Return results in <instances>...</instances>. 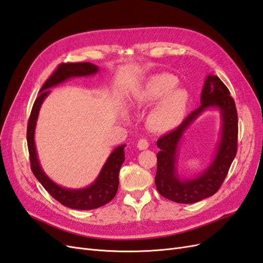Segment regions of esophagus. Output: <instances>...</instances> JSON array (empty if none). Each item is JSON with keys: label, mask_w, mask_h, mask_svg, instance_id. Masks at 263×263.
<instances>
[{"label": "esophagus", "mask_w": 263, "mask_h": 263, "mask_svg": "<svg viewBox=\"0 0 263 263\" xmlns=\"http://www.w3.org/2000/svg\"><path fill=\"white\" fill-rule=\"evenodd\" d=\"M137 147H138V149H139V150H145V149H147V148L149 147V142H148V140H147V139H145V138H141V139H139V140H138Z\"/></svg>", "instance_id": "esophagus-1"}]
</instances>
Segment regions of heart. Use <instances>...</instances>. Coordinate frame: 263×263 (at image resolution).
<instances>
[{
	"label": "heart",
	"mask_w": 263,
	"mask_h": 263,
	"mask_svg": "<svg viewBox=\"0 0 263 263\" xmlns=\"http://www.w3.org/2000/svg\"><path fill=\"white\" fill-rule=\"evenodd\" d=\"M177 84L178 80L173 76L161 74L147 89L145 99L149 103L165 98L149 116V125L157 132L173 129L184 117L189 97L185 90H173Z\"/></svg>",
	"instance_id": "obj_1"
}]
</instances>
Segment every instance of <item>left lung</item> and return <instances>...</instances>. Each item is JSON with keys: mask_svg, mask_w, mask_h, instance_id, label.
Returning a JSON list of instances; mask_svg holds the SVG:
<instances>
[{"mask_svg": "<svg viewBox=\"0 0 263 263\" xmlns=\"http://www.w3.org/2000/svg\"><path fill=\"white\" fill-rule=\"evenodd\" d=\"M201 103L176 129L157 141L160 151L157 154L156 187L160 195L177 203L192 204L216 193L237 154L238 115L235 101L217 76L209 74L206 78ZM208 108H217L222 116V135L217 154L210 166L196 178L182 180L176 171L178 145L189 126Z\"/></svg>", "mask_w": 263, "mask_h": 263, "instance_id": "obj_1", "label": "left lung"}]
</instances>
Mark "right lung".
<instances>
[{
  "instance_id": "add662e5",
  "label": "right lung",
  "mask_w": 263,
  "mask_h": 263,
  "mask_svg": "<svg viewBox=\"0 0 263 263\" xmlns=\"http://www.w3.org/2000/svg\"><path fill=\"white\" fill-rule=\"evenodd\" d=\"M98 71L99 67L90 62L60 63L58 68L53 71V73L47 79V81L39 91V95L34 103L33 108H31L27 124V146L31 171H33L36 179L42 183V185L54 200H57L67 208L73 210H94L101 208V206L113 200L118 189L119 169H121L123 162L125 161V145L118 146L115 148V150H113V153L107 158L105 164L103 165L98 179L90 186L80 190H71L55 184L43 171L38 161L35 147V127L39 109H41L44 100L50 93L49 87L66 81L70 78L91 76L97 73Z\"/></svg>"
}]
</instances>
